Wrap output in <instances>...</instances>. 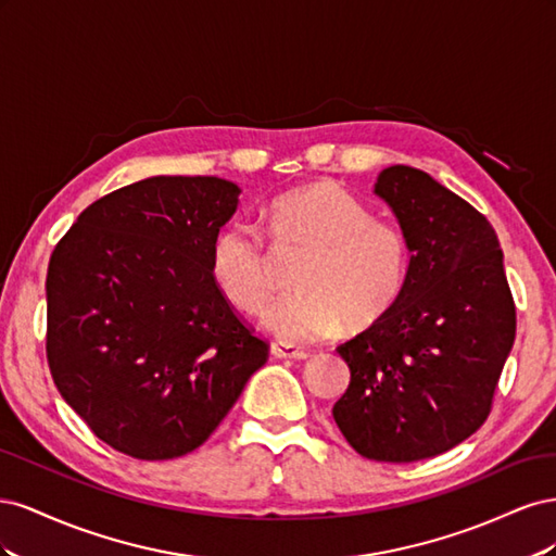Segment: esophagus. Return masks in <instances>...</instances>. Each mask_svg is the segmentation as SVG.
<instances>
[{"mask_svg":"<svg viewBox=\"0 0 556 556\" xmlns=\"http://www.w3.org/2000/svg\"><path fill=\"white\" fill-rule=\"evenodd\" d=\"M271 355L278 357V359H294V362H301V359H308L311 352L301 350V348H294L292 343H271Z\"/></svg>","mask_w":556,"mask_h":556,"instance_id":"34e87169","label":"esophagus"}]
</instances>
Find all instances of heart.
<instances>
[{
    "label": "heart",
    "instance_id": "1",
    "mask_svg": "<svg viewBox=\"0 0 556 556\" xmlns=\"http://www.w3.org/2000/svg\"><path fill=\"white\" fill-rule=\"evenodd\" d=\"M278 241H304L313 255L294 280L296 294L266 311L264 327L285 343H311L350 325H368L392 308L408 274V243L396 225L341 185L319 180L276 197L264 211ZM217 290L243 313H262L271 299L266 250L248 223L225 225L211 243Z\"/></svg>",
    "mask_w": 556,
    "mask_h": 556
}]
</instances>
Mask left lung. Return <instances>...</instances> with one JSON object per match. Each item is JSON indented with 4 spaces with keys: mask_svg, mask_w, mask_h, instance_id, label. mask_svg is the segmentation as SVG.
Returning <instances> with one entry per match:
<instances>
[{
    "mask_svg": "<svg viewBox=\"0 0 556 556\" xmlns=\"http://www.w3.org/2000/svg\"><path fill=\"white\" fill-rule=\"evenodd\" d=\"M374 194L408 243L392 308L339 345L350 366L333 419L362 457L419 462L476 433L515 343V304L494 227L429 174H378Z\"/></svg>",
    "mask_w": 556,
    "mask_h": 556,
    "instance_id": "left-lung-1",
    "label": "left lung"
}]
</instances>
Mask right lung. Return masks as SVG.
Returning <instances> with one entry per match:
<instances>
[{"label":"right lung","mask_w":556,"mask_h":556,"mask_svg":"<svg viewBox=\"0 0 556 556\" xmlns=\"http://www.w3.org/2000/svg\"><path fill=\"white\" fill-rule=\"evenodd\" d=\"M241 188L153 176L97 199L50 255L48 366L97 439L146 462L204 443L268 357L211 276Z\"/></svg>","instance_id":"obj_1"}]
</instances>
